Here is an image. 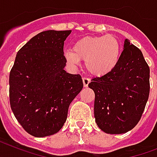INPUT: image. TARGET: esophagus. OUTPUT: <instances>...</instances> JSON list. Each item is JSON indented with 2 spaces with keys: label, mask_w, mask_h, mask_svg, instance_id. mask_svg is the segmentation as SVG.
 I'll use <instances>...</instances> for the list:
<instances>
[{
  "label": "esophagus",
  "mask_w": 157,
  "mask_h": 157,
  "mask_svg": "<svg viewBox=\"0 0 157 157\" xmlns=\"http://www.w3.org/2000/svg\"><path fill=\"white\" fill-rule=\"evenodd\" d=\"M82 82H83V86L84 87H87L88 86V83L90 82V79L87 77L82 78Z\"/></svg>",
  "instance_id": "1"
}]
</instances>
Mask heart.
<instances>
[{
  "instance_id": "obj_1",
  "label": "heart",
  "mask_w": 157,
  "mask_h": 157,
  "mask_svg": "<svg viewBox=\"0 0 157 157\" xmlns=\"http://www.w3.org/2000/svg\"><path fill=\"white\" fill-rule=\"evenodd\" d=\"M73 49L64 52L68 62L78 65L81 59H86L87 70L95 75L110 72L117 65L120 56V42L110 34L80 38Z\"/></svg>"
}]
</instances>
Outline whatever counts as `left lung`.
<instances>
[{
  "instance_id": "1",
  "label": "left lung",
  "mask_w": 157,
  "mask_h": 157,
  "mask_svg": "<svg viewBox=\"0 0 157 157\" xmlns=\"http://www.w3.org/2000/svg\"><path fill=\"white\" fill-rule=\"evenodd\" d=\"M149 78L150 69L142 52L125 39L115 68L88 84L95 92L94 116L101 130L120 134L135 127L148 100Z\"/></svg>"
}]
</instances>
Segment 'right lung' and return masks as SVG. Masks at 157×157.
<instances>
[{
	"instance_id": "right-lung-1",
	"label": "right lung",
	"mask_w": 157,
	"mask_h": 157,
	"mask_svg": "<svg viewBox=\"0 0 157 157\" xmlns=\"http://www.w3.org/2000/svg\"><path fill=\"white\" fill-rule=\"evenodd\" d=\"M71 30L37 34L15 57L10 73V103L29 134L42 138L59 132L70 103L82 89V77L66 73L64 43Z\"/></svg>"
}]
</instances>
